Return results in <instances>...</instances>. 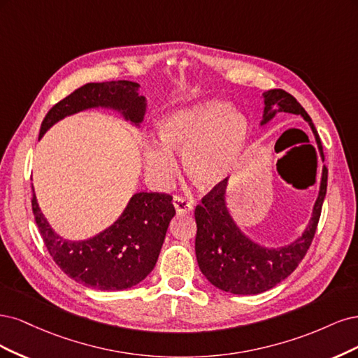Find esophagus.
Returning <instances> with one entry per match:
<instances>
[{
	"mask_svg": "<svg viewBox=\"0 0 358 358\" xmlns=\"http://www.w3.org/2000/svg\"><path fill=\"white\" fill-rule=\"evenodd\" d=\"M172 203H174L176 211L178 214H187V213H190L193 210V203L186 201L184 198H180V196H176L174 202H172Z\"/></svg>",
	"mask_w": 358,
	"mask_h": 358,
	"instance_id": "obj_1",
	"label": "esophagus"
}]
</instances>
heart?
I'll list each match as a JSON object with an SVG mask.
<instances>
[{"mask_svg":"<svg viewBox=\"0 0 358 358\" xmlns=\"http://www.w3.org/2000/svg\"><path fill=\"white\" fill-rule=\"evenodd\" d=\"M157 131L164 144L145 148V169L157 184H168L178 171L172 152L182 153L189 178L202 190L224 184L244 157L250 124L224 101H205L169 111Z\"/></svg>","mask_w":358,"mask_h":358,"instance_id":"1","label":"heart"}]
</instances>
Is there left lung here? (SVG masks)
<instances>
[{
  "label": "left lung",
  "instance_id": "1",
  "mask_svg": "<svg viewBox=\"0 0 358 358\" xmlns=\"http://www.w3.org/2000/svg\"><path fill=\"white\" fill-rule=\"evenodd\" d=\"M264 111L260 124L268 123L276 113H293L309 123L321 150L315 126L305 108L296 98L282 89H271L263 94ZM227 181L211 189L202 198V205L194 210L198 226L194 239L196 259L201 272L213 285L234 294H259L268 292L285 280L302 262L314 239L322 202L327 190V168H322L320 193L313 217L302 236L280 248H268L256 244L241 232L226 206Z\"/></svg>",
  "mask_w": 358,
  "mask_h": 358
}]
</instances>
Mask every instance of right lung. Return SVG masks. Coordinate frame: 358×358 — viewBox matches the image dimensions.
<instances>
[{
  "label": "right lung",
  "instance_id": "right-lung-1",
  "mask_svg": "<svg viewBox=\"0 0 358 358\" xmlns=\"http://www.w3.org/2000/svg\"><path fill=\"white\" fill-rule=\"evenodd\" d=\"M140 85L117 82L87 83L49 110L41 123L40 138L49 128L87 108H111L124 120L140 126L147 102L138 94ZM166 193H135L114 224L86 241H68L45 220L32 187V213L52 259L70 278L96 290H126L153 271L176 208Z\"/></svg>",
  "mask_w": 358,
  "mask_h": 358
}]
</instances>
